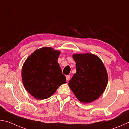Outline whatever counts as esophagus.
<instances>
[{
    "instance_id": "1",
    "label": "esophagus",
    "mask_w": 129,
    "mask_h": 129,
    "mask_svg": "<svg viewBox=\"0 0 129 129\" xmlns=\"http://www.w3.org/2000/svg\"><path fill=\"white\" fill-rule=\"evenodd\" d=\"M66 79L67 80H69L70 79V75H66Z\"/></svg>"
}]
</instances>
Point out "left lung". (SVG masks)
Wrapping results in <instances>:
<instances>
[{
	"mask_svg": "<svg viewBox=\"0 0 129 129\" xmlns=\"http://www.w3.org/2000/svg\"><path fill=\"white\" fill-rule=\"evenodd\" d=\"M76 73L69 80V85L79 100L91 103L104 92L108 74L103 62L92 54H74Z\"/></svg>",
	"mask_w": 129,
	"mask_h": 129,
	"instance_id": "obj_1",
	"label": "left lung"
}]
</instances>
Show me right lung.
I'll use <instances>...</instances> for the list:
<instances>
[{
	"instance_id": "right-lung-1",
	"label": "right lung",
	"mask_w": 129,
	"mask_h": 129,
	"mask_svg": "<svg viewBox=\"0 0 129 129\" xmlns=\"http://www.w3.org/2000/svg\"><path fill=\"white\" fill-rule=\"evenodd\" d=\"M60 52L51 47H42L31 54L22 69V79L25 89L35 99H46L66 83L58 63Z\"/></svg>"
}]
</instances>
